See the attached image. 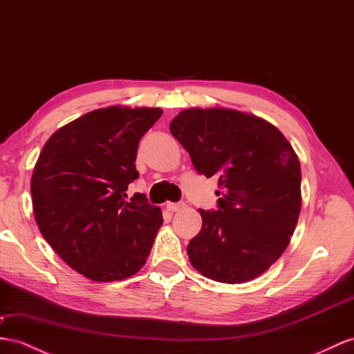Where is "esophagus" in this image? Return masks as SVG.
Wrapping results in <instances>:
<instances>
[{"instance_id":"34e87169","label":"esophagus","mask_w":354,"mask_h":354,"mask_svg":"<svg viewBox=\"0 0 354 354\" xmlns=\"http://www.w3.org/2000/svg\"><path fill=\"white\" fill-rule=\"evenodd\" d=\"M167 211H170V212H178V211H180V209H184L185 207V203L184 202H178V203H167Z\"/></svg>"}]
</instances>
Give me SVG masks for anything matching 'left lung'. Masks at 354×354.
Returning a JSON list of instances; mask_svg holds the SVG:
<instances>
[{
  "label": "left lung",
  "mask_w": 354,
  "mask_h": 354,
  "mask_svg": "<svg viewBox=\"0 0 354 354\" xmlns=\"http://www.w3.org/2000/svg\"><path fill=\"white\" fill-rule=\"evenodd\" d=\"M170 133L197 174L218 179L216 211L198 209L202 229L187 252L202 275L241 284L281 257L301 212V165L277 127L233 109H187Z\"/></svg>",
  "instance_id": "1"
}]
</instances>
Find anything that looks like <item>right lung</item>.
<instances>
[{
  "label": "right lung",
  "instance_id": "obj_1",
  "mask_svg": "<svg viewBox=\"0 0 354 354\" xmlns=\"http://www.w3.org/2000/svg\"><path fill=\"white\" fill-rule=\"evenodd\" d=\"M161 113L97 109L53 133L35 162V223L57 254L89 279L130 278L149 256L161 209L140 193L127 201V189L139 176V142Z\"/></svg>",
  "mask_w": 354,
  "mask_h": 354
}]
</instances>
